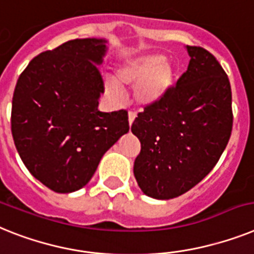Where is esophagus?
I'll return each mask as SVG.
<instances>
[{
  "mask_svg": "<svg viewBox=\"0 0 254 254\" xmlns=\"http://www.w3.org/2000/svg\"><path fill=\"white\" fill-rule=\"evenodd\" d=\"M127 117H129V125L131 127V124H133V121L135 120V117H137V114H135V112H133V111H129Z\"/></svg>",
  "mask_w": 254,
  "mask_h": 254,
  "instance_id": "obj_1",
  "label": "esophagus"
}]
</instances>
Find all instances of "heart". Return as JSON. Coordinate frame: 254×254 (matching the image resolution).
<instances>
[{
    "mask_svg": "<svg viewBox=\"0 0 254 254\" xmlns=\"http://www.w3.org/2000/svg\"><path fill=\"white\" fill-rule=\"evenodd\" d=\"M176 69L160 54H143L124 59L116 69V81L104 82L111 97L120 99L123 87L134 86V99L139 106L150 107L161 102L174 85Z\"/></svg>",
    "mask_w": 254,
    "mask_h": 254,
    "instance_id": "1",
    "label": "heart"
}]
</instances>
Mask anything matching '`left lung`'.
I'll list each match as a JSON object with an SVG mask.
<instances>
[{"instance_id": "left-lung-1", "label": "left lung", "mask_w": 254, "mask_h": 254, "mask_svg": "<svg viewBox=\"0 0 254 254\" xmlns=\"http://www.w3.org/2000/svg\"><path fill=\"white\" fill-rule=\"evenodd\" d=\"M187 71L169 94L138 114L134 177L144 195L169 200L187 192L214 168L231 135V86L203 48L186 46Z\"/></svg>"}]
</instances>
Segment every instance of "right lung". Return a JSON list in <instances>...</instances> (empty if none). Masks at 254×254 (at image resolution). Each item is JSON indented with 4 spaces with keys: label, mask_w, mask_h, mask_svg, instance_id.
Instances as JSON below:
<instances>
[{
    "label": "right lung",
    "mask_w": 254,
    "mask_h": 254,
    "mask_svg": "<svg viewBox=\"0 0 254 254\" xmlns=\"http://www.w3.org/2000/svg\"><path fill=\"white\" fill-rule=\"evenodd\" d=\"M104 38H76L41 53L20 74L11 133L29 173L59 193L82 189L102 156L129 131L127 112H101Z\"/></svg>",
    "instance_id": "1"
}]
</instances>
